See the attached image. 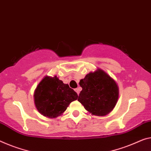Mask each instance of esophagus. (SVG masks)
<instances>
[{
    "mask_svg": "<svg viewBox=\"0 0 151 151\" xmlns=\"http://www.w3.org/2000/svg\"><path fill=\"white\" fill-rule=\"evenodd\" d=\"M80 90H81V88H80V87H78V88H76V89H75V91H76V92H77L78 94H80Z\"/></svg>",
    "mask_w": 151,
    "mask_h": 151,
    "instance_id": "34e87169",
    "label": "esophagus"
}]
</instances>
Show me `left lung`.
Returning a JSON list of instances; mask_svg holds the SVG:
<instances>
[{
	"label": "left lung",
	"instance_id": "left-lung-1",
	"mask_svg": "<svg viewBox=\"0 0 151 151\" xmlns=\"http://www.w3.org/2000/svg\"><path fill=\"white\" fill-rule=\"evenodd\" d=\"M82 90L78 101L92 115L105 116L113 109L119 97V87L101 69L88 73L80 81Z\"/></svg>",
	"mask_w": 151,
	"mask_h": 151
}]
</instances>
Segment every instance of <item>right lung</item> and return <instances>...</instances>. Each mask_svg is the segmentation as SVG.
<instances>
[{
  "instance_id": "obj_1",
  "label": "right lung",
  "mask_w": 151,
  "mask_h": 151,
  "mask_svg": "<svg viewBox=\"0 0 151 151\" xmlns=\"http://www.w3.org/2000/svg\"><path fill=\"white\" fill-rule=\"evenodd\" d=\"M34 103L38 112L45 117L55 118L62 115L78 94L55 76H45L34 92Z\"/></svg>"
}]
</instances>
